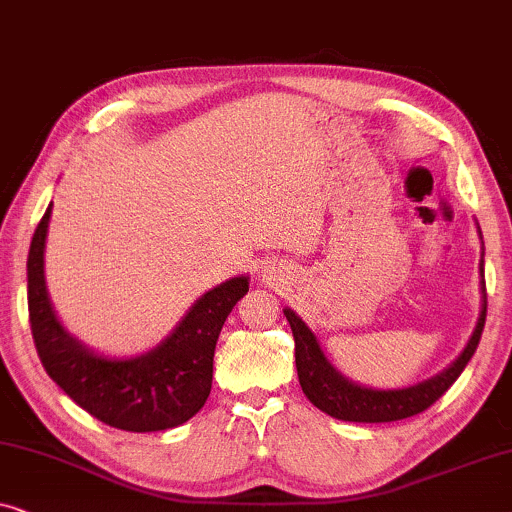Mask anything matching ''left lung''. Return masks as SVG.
Listing matches in <instances>:
<instances>
[{
  "instance_id": "1",
  "label": "left lung",
  "mask_w": 512,
  "mask_h": 512,
  "mask_svg": "<svg viewBox=\"0 0 512 512\" xmlns=\"http://www.w3.org/2000/svg\"><path fill=\"white\" fill-rule=\"evenodd\" d=\"M480 277V317L478 324L473 328L471 340L466 342L464 352H461L443 373L433 375L431 380H424L403 389H373L349 380V377L342 375L340 370L326 359L324 349H321L317 335L310 331V326H307L296 312L286 307L284 314L291 324L293 340H296V368L303 394L310 398V403L317 405L321 412H326V415H331L335 419H342V422H398V419L419 415V412L431 408V405L457 382V377L464 373L466 363L473 359L475 349H478L482 328H485L487 319L485 261H480Z\"/></svg>"
}]
</instances>
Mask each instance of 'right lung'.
Returning <instances> with one entry per match:
<instances>
[{
  "mask_svg": "<svg viewBox=\"0 0 512 512\" xmlns=\"http://www.w3.org/2000/svg\"><path fill=\"white\" fill-rule=\"evenodd\" d=\"M51 207L34 230L27 256L32 338L48 377L76 405L114 429L149 433L188 422L212 391L216 340L237 300L249 291V277L209 289L151 352L128 359L97 354L62 326L48 298L44 251Z\"/></svg>",
  "mask_w": 512,
  "mask_h": 512,
  "instance_id": "add662e5",
  "label": "right lung"
}]
</instances>
